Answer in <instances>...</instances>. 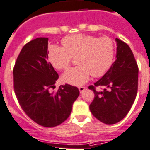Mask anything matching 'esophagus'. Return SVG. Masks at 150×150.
I'll list each match as a JSON object with an SVG mask.
<instances>
[{"label": "esophagus", "mask_w": 150, "mask_h": 150, "mask_svg": "<svg viewBox=\"0 0 150 150\" xmlns=\"http://www.w3.org/2000/svg\"><path fill=\"white\" fill-rule=\"evenodd\" d=\"M79 90H80V93H83L85 90V89H86V87H84V86H79Z\"/></svg>", "instance_id": "34e87169"}]
</instances>
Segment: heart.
Returning <instances> with one entry per match:
<instances>
[{
  "mask_svg": "<svg viewBox=\"0 0 150 150\" xmlns=\"http://www.w3.org/2000/svg\"><path fill=\"white\" fill-rule=\"evenodd\" d=\"M64 48L57 45L48 47V60L54 68L67 70L72 57L76 58L78 66L70 68L64 73V82L74 86L86 83L90 75L100 77L112 66L115 57V44L109 38H98L92 35L78 33L63 38Z\"/></svg>",
  "mask_w": 150,
  "mask_h": 150,
  "instance_id": "heart-1",
  "label": "heart"
}]
</instances>
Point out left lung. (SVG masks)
<instances>
[{
  "label": "left lung",
  "mask_w": 150,
  "mask_h": 150,
  "mask_svg": "<svg viewBox=\"0 0 150 150\" xmlns=\"http://www.w3.org/2000/svg\"><path fill=\"white\" fill-rule=\"evenodd\" d=\"M116 60L102 78L89 86L94 92L90 112L105 124H115L130 110L138 90L139 69L128 45L116 38ZM97 86L103 91H96Z\"/></svg>",
  "instance_id": "obj_1"
}]
</instances>
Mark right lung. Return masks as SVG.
<instances>
[{
    "instance_id": "add662e5",
    "label": "right lung",
    "mask_w": 150,
    "mask_h": 150,
    "mask_svg": "<svg viewBox=\"0 0 150 150\" xmlns=\"http://www.w3.org/2000/svg\"><path fill=\"white\" fill-rule=\"evenodd\" d=\"M48 38H38L26 44L13 67V89L26 114L38 124L54 127L66 120L80 91L69 84L62 85L57 92L58 74L47 60Z\"/></svg>"
}]
</instances>
